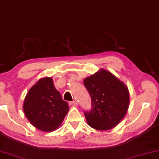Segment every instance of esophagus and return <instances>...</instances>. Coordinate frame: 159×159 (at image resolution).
Returning <instances> with one entry per match:
<instances>
[{
	"instance_id": "esophagus-1",
	"label": "esophagus",
	"mask_w": 159,
	"mask_h": 159,
	"mask_svg": "<svg viewBox=\"0 0 159 159\" xmlns=\"http://www.w3.org/2000/svg\"><path fill=\"white\" fill-rule=\"evenodd\" d=\"M70 105H73V106H77L78 105V102L76 100H74V101H72V102H70Z\"/></svg>"
}]
</instances>
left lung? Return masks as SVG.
Segmentation results:
<instances>
[{"instance_id":"left-lung-1","label":"left lung","mask_w":159,"mask_h":159,"mask_svg":"<svg viewBox=\"0 0 159 159\" xmlns=\"http://www.w3.org/2000/svg\"><path fill=\"white\" fill-rule=\"evenodd\" d=\"M84 85L92 100L91 110L84 112L88 125L100 130L116 127L129 107L126 85L105 70L85 78Z\"/></svg>"}]
</instances>
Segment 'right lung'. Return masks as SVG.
Wrapping results in <instances>:
<instances>
[{"mask_svg": "<svg viewBox=\"0 0 159 159\" xmlns=\"http://www.w3.org/2000/svg\"><path fill=\"white\" fill-rule=\"evenodd\" d=\"M69 110L68 103L54 87L50 77L41 79L27 93L24 112L34 127L45 132L56 130Z\"/></svg>", "mask_w": 159, "mask_h": 159, "instance_id": "1", "label": "right lung"}]
</instances>
